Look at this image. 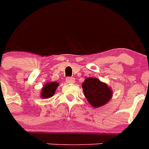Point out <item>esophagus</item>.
Returning a JSON list of instances; mask_svg holds the SVG:
<instances>
[{
    "label": "esophagus",
    "mask_w": 149,
    "mask_h": 149,
    "mask_svg": "<svg viewBox=\"0 0 149 149\" xmlns=\"http://www.w3.org/2000/svg\"><path fill=\"white\" fill-rule=\"evenodd\" d=\"M66 81L68 84H73L75 82V79L73 77H67L66 78Z\"/></svg>",
    "instance_id": "1"
}]
</instances>
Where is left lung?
<instances>
[{
	"instance_id": "8db88e82",
	"label": "left lung",
	"mask_w": 149,
	"mask_h": 149,
	"mask_svg": "<svg viewBox=\"0 0 149 149\" xmlns=\"http://www.w3.org/2000/svg\"><path fill=\"white\" fill-rule=\"evenodd\" d=\"M81 86L85 97L94 108L105 105L113 96V90L111 86L97 78H86Z\"/></svg>"
}]
</instances>
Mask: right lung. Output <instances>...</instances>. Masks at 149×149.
I'll return each mask as SVG.
<instances>
[{
  "label": "right lung",
  "instance_id": "obj_1",
  "mask_svg": "<svg viewBox=\"0 0 149 149\" xmlns=\"http://www.w3.org/2000/svg\"><path fill=\"white\" fill-rule=\"evenodd\" d=\"M59 83L57 81L48 82L45 84L44 86L41 88L40 96L42 99H47L52 97L55 94L56 89L58 87Z\"/></svg>",
  "mask_w": 149,
  "mask_h": 149
}]
</instances>
